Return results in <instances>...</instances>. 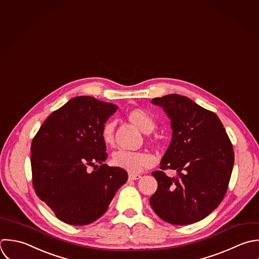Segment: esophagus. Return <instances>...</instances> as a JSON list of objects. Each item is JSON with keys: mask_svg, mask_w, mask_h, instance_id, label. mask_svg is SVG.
Listing matches in <instances>:
<instances>
[{"mask_svg": "<svg viewBox=\"0 0 259 259\" xmlns=\"http://www.w3.org/2000/svg\"><path fill=\"white\" fill-rule=\"evenodd\" d=\"M141 176L140 175H136V174H130L129 175V181H137L140 180Z\"/></svg>", "mask_w": 259, "mask_h": 259, "instance_id": "esophagus-1", "label": "esophagus"}]
</instances>
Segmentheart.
<instances>
[{
  "mask_svg": "<svg viewBox=\"0 0 259 259\" xmlns=\"http://www.w3.org/2000/svg\"><path fill=\"white\" fill-rule=\"evenodd\" d=\"M128 121L137 127L143 133H149L155 126V121L152 115L144 109L135 108L130 110L126 115ZM115 125L113 122H107L102 128V139L106 145L114 143ZM112 162L114 165L126 169L131 172H139L145 167L152 165L153 158L143 152H130L119 150L113 154Z\"/></svg>",
  "mask_w": 259,
  "mask_h": 259,
  "instance_id": "obj_1",
  "label": "heart"
}]
</instances>
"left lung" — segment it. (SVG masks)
<instances>
[{"label": "left lung", "mask_w": 259, "mask_h": 259, "mask_svg": "<svg viewBox=\"0 0 259 259\" xmlns=\"http://www.w3.org/2000/svg\"><path fill=\"white\" fill-rule=\"evenodd\" d=\"M151 104L162 108L172 130L160 168L175 169L178 177L152 172L158 187L150 205L167 223H196L212 213L226 194L234 164L231 141L218 116L188 97L170 94L154 98Z\"/></svg>", "instance_id": "8db88e82"}]
</instances>
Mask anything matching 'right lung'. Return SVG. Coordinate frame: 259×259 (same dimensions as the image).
<instances>
[{"mask_svg":"<svg viewBox=\"0 0 259 259\" xmlns=\"http://www.w3.org/2000/svg\"><path fill=\"white\" fill-rule=\"evenodd\" d=\"M117 109L93 97H74L54 111L33 138L34 190L66 224L98 220L128 180L125 169L104 163L108 154L101 132Z\"/></svg>","mask_w":259,"mask_h":259,"instance_id":"right-lung-1","label":"right lung"}]
</instances>
